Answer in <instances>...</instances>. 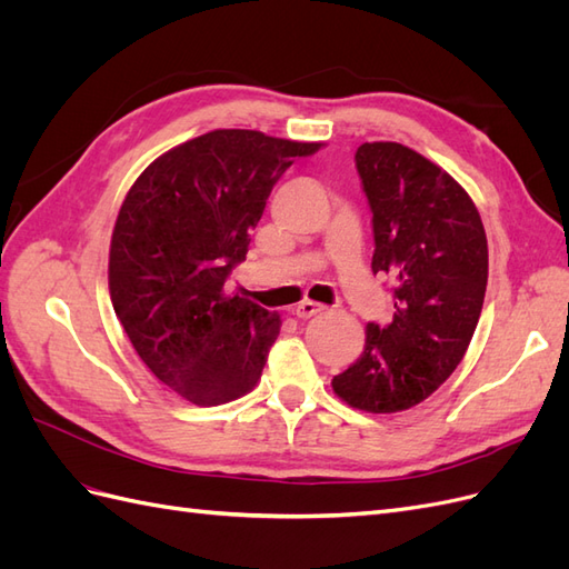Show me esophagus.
I'll return each mask as SVG.
<instances>
[{"instance_id":"esophagus-1","label":"esophagus","mask_w":569,"mask_h":569,"mask_svg":"<svg viewBox=\"0 0 569 569\" xmlns=\"http://www.w3.org/2000/svg\"><path fill=\"white\" fill-rule=\"evenodd\" d=\"M325 311V306L322 303H316V301H301L297 308H295V316L297 318H301V320H308V318H313V316H318V313H322Z\"/></svg>"}]
</instances>
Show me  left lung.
I'll list each match as a JSON object with an SVG mask.
<instances>
[{"mask_svg":"<svg viewBox=\"0 0 569 569\" xmlns=\"http://www.w3.org/2000/svg\"><path fill=\"white\" fill-rule=\"evenodd\" d=\"M372 211V272L393 278V320L370 322L366 347L332 389L366 412H401L458 368L479 322L489 278L487 232L470 194L399 142L356 151Z\"/></svg>","mask_w":569,"mask_h":569,"instance_id":"1","label":"left lung"}]
</instances>
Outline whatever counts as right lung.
<instances>
[{"instance_id": "right-lung-1", "label": "right lung", "mask_w": 569, "mask_h": 569, "mask_svg": "<svg viewBox=\"0 0 569 569\" xmlns=\"http://www.w3.org/2000/svg\"><path fill=\"white\" fill-rule=\"evenodd\" d=\"M322 142L211 130L168 149L120 206L109 291L118 322L157 380L194 406L249 393L280 316L228 291L272 184Z\"/></svg>"}]
</instances>
